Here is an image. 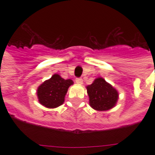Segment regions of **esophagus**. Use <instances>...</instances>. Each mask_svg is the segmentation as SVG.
I'll return each instance as SVG.
<instances>
[{
	"label": "esophagus",
	"instance_id": "1",
	"mask_svg": "<svg viewBox=\"0 0 155 155\" xmlns=\"http://www.w3.org/2000/svg\"><path fill=\"white\" fill-rule=\"evenodd\" d=\"M75 83H77L78 84H83V80L81 78H76L75 79Z\"/></svg>",
	"mask_w": 155,
	"mask_h": 155
}]
</instances>
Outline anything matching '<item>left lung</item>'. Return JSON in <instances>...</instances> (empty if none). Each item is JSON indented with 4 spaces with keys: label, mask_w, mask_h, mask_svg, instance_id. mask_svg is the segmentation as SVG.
Segmentation results:
<instances>
[{
    "label": "left lung",
    "mask_w": 155,
    "mask_h": 155,
    "mask_svg": "<svg viewBox=\"0 0 155 155\" xmlns=\"http://www.w3.org/2000/svg\"><path fill=\"white\" fill-rule=\"evenodd\" d=\"M86 90L90 105L95 110H110L116 105L119 92L102 77L95 79Z\"/></svg>",
    "instance_id": "obj_1"
}]
</instances>
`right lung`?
Masks as SVG:
<instances>
[{
  "label": "right lung",
  "instance_id": "right-lung-1",
  "mask_svg": "<svg viewBox=\"0 0 155 155\" xmlns=\"http://www.w3.org/2000/svg\"><path fill=\"white\" fill-rule=\"evenodd\" d=\"M74 84L71 79L64 80L60 74H54L37 88L39 103L49 109H54L64 103L69 87Z\"/></svg>",
  "mask_w": 155,
  "mask_h": 155
}]
</instances>
